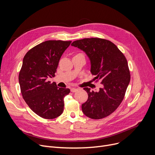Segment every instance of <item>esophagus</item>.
I'll return each mask as SVG.
<instances>
[{
	"label": "esophagus",
	"mask_w": 155,
	"mask_h": 155,
	"mask_svg": "<svg viewBox=\"0 0 155 155\" xmlns=\"http://www.w3.org/2000/svg\"><path fill=\"white\" fill-rule=\"evenodd\" d=\"M78 90V89L77 88H71L70 91H71V92H77Z\"/></svg>",
	"instance_id": "esophagus-1"
}]
</instances>
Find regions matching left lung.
Here are the masks:
<instances>
[{
	"label": "left lung",
	"mask_w": 155,
	"mask_h": 155,
	"mask_svg": "<svg viewBox=\"0 0 155 155\" xmlns=\"http://www.w3.org/2000/svg\"><path fill=\"white\" fill-rule=\"evenodd\" d=\"M71 46L84 51L91 61V72L103 87L91 91L87 102L82 105L84 114L93 119L109 116L123 101L130 82V72L126 57L109 40L98 38H84L73 41Z\"/></svg>",
	"instance_id": "8db88e82"
}]
</instances>
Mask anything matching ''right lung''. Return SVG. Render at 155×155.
Wrapping results in <instances>:
<instances>
[{
  "label": "right lung",
  "instance_id": "1",
  "mask_svg": "<svg viewBox=\"0 0 155 155\" xmlns=\"http://www.w3.org/2000/svg\"><path fill=\"white\" fill-rule=\"evenodd\" d=\"M71 43L49 40L31 48L24 56L19 74L23 99L37 115L46 119L63 112L64 97L69 88H59L50 78L54 77L61 55Z\"/></svg>",
  "mask_w": 155,
  "mask_h": 155
}]
</instances>
